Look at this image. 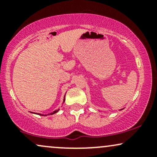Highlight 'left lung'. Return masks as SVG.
Instances as JSON below:
<instances>
[{"mask_svg":"<svg viewBox=\"0 0 157 157\" xmlns=\"http://www.w3.org/2000/svg\"><path fill=\"white\" fill-rule=\"evenodd\" d=\"M121 110H122V109H121Z\"/></svg>","mask_w":157,"mask_h":157,"instance_id":"left-lung-1","label":"left lung"}]
</instances>
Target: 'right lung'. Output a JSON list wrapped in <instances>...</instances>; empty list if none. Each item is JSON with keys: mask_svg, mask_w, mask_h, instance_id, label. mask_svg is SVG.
<instances>
[{"mask_svg": "<svg viewBox=\"0 0 157 157\" xmlns=\"http://www.w3.org/2000/svg\"><path fill=\"white\" fill-rule=\"evenodd\" d=\"M65 96H66V94H65ZM65 96H64V99H63V102H65ZM59 110H60V109H58V110H55V111H53V112H52V113H49V114H51V115H52V114H54V113H57V111H59ZM37 114H39V115H41V116H47V115H46V114H42V113H37Z\"/></svg>", "mask_w": 157, "mask_h": 157, "instance_id": "obj_1", "label": "right lung"}]
</instances>
